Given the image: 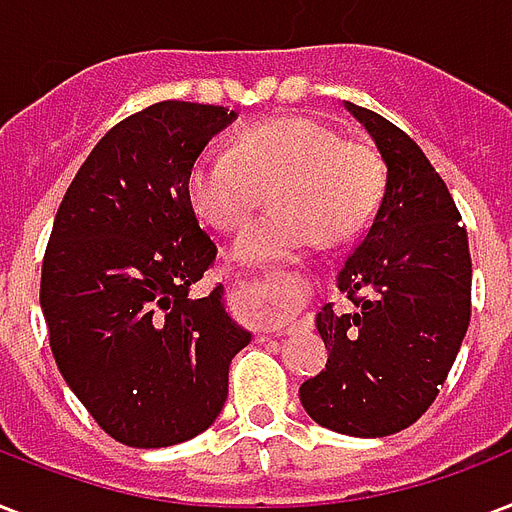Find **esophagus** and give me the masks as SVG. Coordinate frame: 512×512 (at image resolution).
Returning a JSON list of instances; mask_svg holds the SVG:
<instances>
[{"label": "esophagus", "mask_w": 512, "mask_h": 512, "mask_svg": "<svg viewBox=\"0 0 512 512\" xmlns=\"http://www.w3.org/2000/svg\"><path fill=\"white\" fill-rule=\"evenodd\" d=\"M267 291L275 301H285V304H288V307H285V312H269V315H267L269 331H275V334H285V331L293 326V318H291V312H288V310H293V307H296V304H293L291 291H288L285 280H275V283H267Z\"/></svg>", "instance_id": "obj_1"}]
</instances>
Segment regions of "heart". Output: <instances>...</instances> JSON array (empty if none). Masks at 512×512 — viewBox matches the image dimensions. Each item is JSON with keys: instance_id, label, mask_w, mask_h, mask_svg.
I'll return each instance as SVG.
<instances>
[{"instance_id": "heart-1", "label": "heart", "mask_w": 512, "mask_h": 512, "mask_svg": "<svg viewBox=\"0 0 512 512\" xmlns=\"http://www.w3.org/2000/svg\"><path fill=\"white\" fill-rule=\"evenodd\" d=\"M267 194L275 211L232 248L245 267L358 235L379 205L382 168L366 144L344 141L328 122L277 117L240 133L232 152L202 154L189 176L194 211L224 235L251 227Z\"/></svg>"}]
</instances>
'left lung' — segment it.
Segmentation results:
<instances>
[{
    "label": "left lung",
    "mask_w": 512,
    "mask_h": 512,
    "mask_svg": "<svg viewBox=\"0 0 512 512\" xmlns=\"http://www.w3.org/2000/svg\"><path fill=\"white\" fill-rule=\"evenodd\" d=\"M387 165L382 197L339 275L352 312L326 304V371L301 384L304 411L342 435L382 438L438 398L470 323L473 264L449 186L411 138L347 101Z\"/></svg>",
    "instance_id": "left-lung-1"
}]
</instances>
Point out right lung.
Segmentation results:
<instances>
[{
  "label": "right lung",
  "mask_w": 512,
  "mask_h": 512,
  "mask_svg": "<svg viewBox=\"0 0 512 512\" xmlns=\"http://www.w3.org/2000/svg\"><path fill=\"white\" fill-rule=\"evenodd\" d=\"M232 120L192 101L130 114L87 154L55 213L39 283L50 350L87 414L125 446L162 449L208 430L229 363L251 342L221 285L189 296L219 253L189 176Z\"/></svg>",
  "instance_id": "obj_1"
}]
</instances>
